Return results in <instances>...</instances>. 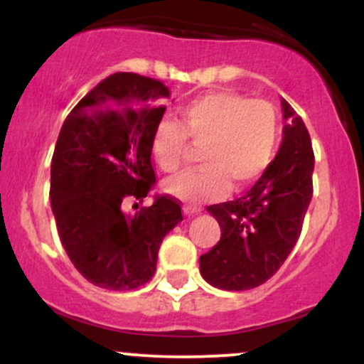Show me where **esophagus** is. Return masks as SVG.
Masks as SVG:
<instances>
[{
  "mask_svg": "<svg viewBox=\"0 0 364 364\" xmlns=\"http://www.w3.org/2000/svg\"><path fill=\"white\" fill-rule=\"evenodd\" d=\"M200 210H202V208L195 207V205H185V207H183V212H185L186 215H195V214H198Z\"/></svg>",
  "mask_w": 364,
  "mask_h": 364,
  "instance_id": "1",
  "label": "esophagus"
}]
</instances>
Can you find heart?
Wrapping results in <instances>:
<instances>
[{
    "label": "heart",
    "mask_w": 364,
    "mask_h": 364,
    "mask_svg": "<svg viewBox=\"0 0 364 364\" xmlns=\"http://www.w3.org/2000/svg\"><path fill=\"white\" fill-rule=\"evenodd\" d=\"M188 139L202 147V168L171 178L166 190L188 203L214 200L229 185L243 191L265 173L277 147L279 114L272 102L229 90L191 99L179 107V123L162 119L154 128L150 149L164 173L181 168Z\"/></svg>",
    "instance_id": "1"
}]
</instances>
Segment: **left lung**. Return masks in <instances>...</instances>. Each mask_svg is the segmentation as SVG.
<instances>
[{
    "instance_id": "left-lung-1",
    "label": "left lung",
    "mask_w": 364,
    "mask_h": 364,
    "mask_svg": "<svg viewBox=\"0 0 364 364\" xmlns=\"http://www.w3.org/2000/svg\"><path fill=\"white\" fill-rule=\"evenodd\" d=\"M282 144L252 190L241 198L207 207L220 240L200 257V274L225 291H246L269 281L289 257L313 196L311 139L289 102L282 101Z\"/></svg>"
}]
</instances>
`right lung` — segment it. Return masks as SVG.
Returning <instances> with one entry per match:
<instances>
[{
	"mask_svg": "<svg viewBox=\"0 0 364 364\" xmlns=\"http://www.w3.org/2000/svg\"><path fill=\"white\" fill-rule=\"evenodd\" d=\"M171 90L161 80L119 72L94 87L66 116L51 161V207L75 269L94 286L129 291L156 274L164 236L183 220L171 195L127 217L156 186L154 128Z\"/></svg>",
	"mask_w": 364,
	"mask_h": 364,
	"instance_id": "obj_1",
	"label": "right lung"
}]
</instances>
